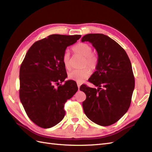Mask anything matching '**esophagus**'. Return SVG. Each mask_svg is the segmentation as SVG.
Instances as JSON below:
<instances>
[{
	"instance_id": "1",
	"label": "esophagus",
	"mask_w": 152,
	"mask_h": 152,
	"mask_svg": "<svg viewBox=\"0 0 152 152\" xmlns=\"http://www.w3.org/2000/svg\"><path fill=\"white\" fill-rule=\"evenodd\" d=\"M80 86H81V84L79 83V82H77V87H78V89H79V88H80Z\"/></svg>"
}]
</instances>
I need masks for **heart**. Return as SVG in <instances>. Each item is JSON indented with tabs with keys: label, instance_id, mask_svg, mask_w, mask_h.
<instances>
[{
	"label": "heart",
	"instance_id": "b5f03b06",
	"mask_svg": "<svg viewBox=\"0 0 152 152\" xmlns=\"http://www.w3.org/2000/svg\"><path fill=\"white\" fill-rule=\"evenodd\" d=\"M73 51L76 54H79L84 57L82 67L88 66L92 70H96L98 66V60L95 55L92 54L93 48L90 45L80 43L78 44L72 48ZM62 61L66 70H70L71 68L70 55L68 50L63 53L62 56ZM91 70L88 68H84L79 70H73L68 73V79L76 81L79 83L83 82L86 79H88L91 75Z\"/></svg>",
	"mask_w": 152,
	"mask_h": 152
}]
</instances>
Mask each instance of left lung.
Masks as SVG:
<instances>
[{"label":"left lung","instance_id":"obj_1","mask_svg":"<svg viewBox=\"0 0 152 152\" xmlns=\"http://www.w3.org/2000/svg\"><path fill=\"white\" fill-rule=\"evenodd\" d=\"M97 50L98 64L89 82L97 87L82 85L86 99L82 103L86 116L102 126L115 123L129 108L135 80L132 65L126 52L107 35L89 34L82 38Z\"/></svg>","mask_w":152,"mask_h":152}]
</instances>
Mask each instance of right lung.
I'll return each mask as SVG.
<instances>
[{"instance_id": "right-lung-1", "label": "right lung", "mask_w": 152, "mask_h": 152, "mask_svg": "<svg viewBox=\"0 0 152 152\" xmlns=\"http://www.w3.org/2000/svg\"><path fill=\"white\" fill-rule=\"evenodd\" d=\"M80 37V35H50L35 42L25 55L20 70V99L37 126L52 127L65 117L64 105L78 87L73 80L59 84L67 77L62 56L66 48Z\"/></svg>"}]
</instances>
